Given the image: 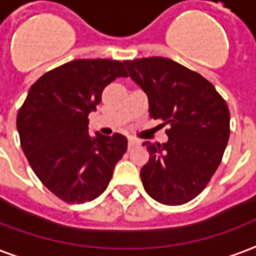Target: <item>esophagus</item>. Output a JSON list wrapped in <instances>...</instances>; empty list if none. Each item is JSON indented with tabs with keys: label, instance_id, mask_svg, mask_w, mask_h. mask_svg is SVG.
Wrapping results in <instances>:
<instances>
[{
	"label": "esophagus",
	"instance_id": "1",
	"mask_svg": "<svg viewBox=\"0 0 256 256\" xmlns=\"http://www.w3.org/2000/svg\"><path fill=\"white\" fill-rule=\"evenodd\" d=\"M138 146V142L136 140V138H128V146H130V148H134V146Z\"/></svg>",
	"mask_w": 256,
	"mask_h": 256
}]
</instances>
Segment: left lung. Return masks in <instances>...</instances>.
I'll return each mask as SVG.
<instances>
[{"mask_svg":"<svg viewBox=\"0 0 256 256\" xmlns=\"http://www.w3.org/2000/svg\"><path fill=\"white\" fill-rule=\"evenodd\" d=\"M130 77L148 97L150 116L168 124V142H144L150 152L142 168L148 195L180 206L203 191L222 162L230 138V110L199 73L164 57L124 61Z\"/></svg>","mask_w":256,"mask_h":256,"instance_id":"obj_1","label":"left lung"}]
</instances>
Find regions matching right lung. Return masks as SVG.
I'll return each instance as SVG.
<instances>
[{
	"mask_svg": "<svg viewBox=\"0 0 256 256\" xmlns=\"http://www.w3.org/2000/svg\"><path fill=\"white\" fill-rule=\"evenodd\" d=\"M118 77H126L120 61H70L40 77L18 110L17 130L32 170L66 203L100 196L126 154V136L88 132V114Z\"/></svg>",
	"mask_w": 256,
	"mask_h": 256,
	"instance_id": "add662e5",
	"label": "right lung"
}]
</instances>
